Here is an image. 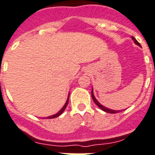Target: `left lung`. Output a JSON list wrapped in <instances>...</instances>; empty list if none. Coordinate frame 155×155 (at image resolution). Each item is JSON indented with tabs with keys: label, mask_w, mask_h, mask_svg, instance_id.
<instances>
[{
	"label": "left lung",
	"mask_w": 155,
	"mask_h": 155,
	"mask_svg": "<svg viewBox=\"0 0 155 155\" xmlns=\"http://www.w3.org/2000/svg\"><path fill=\"white\" fill-rule=\"evenodd\" d=\"M131 38H132V40H133V41H134L135 45H139V46H141L140 44H139V43L136 41V39L134 38V37H133V36H131ZM91 97H92L93 101L95 102V104H96V105H97V106L99 107L100 108V109H101V110H104V111H105V112L110 113V114H115V113H118V112H119V111H120V110H111V109H109V108H107V107H106L103 106L102 104H99V102H98L97 99H95V95H94V92H93V88H92V90H91Z\"/></svg>",
	"instance_id": "8db88e82"
}]
</instances>
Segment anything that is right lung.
Instances as JSON below:
<instances>
[{
  "label": "right lung",
  "instance_id": "right-lung-1",
  "mask_svg": "<svg viewBox=\"0 0 155 155\" xmlns=\"http://www.w3.org/2000/svg\"><path fill=\"white\" fill-rule=\"evenodd\" d=\"M68 99H69V95H68V99H67L66 103H65L64 106L63 107L61 108V109H60V110H59V111H58V112L56 113V114H53V115H51V116L47 117L48 119H54V118H56V117L60 116V114H61L63 112H64V110H65V108L67 107V105H68Z\"/></svg>",
  "mask_w": 155,
  "mask_h": 155
}]
</instances>
